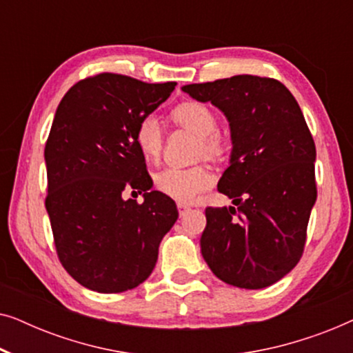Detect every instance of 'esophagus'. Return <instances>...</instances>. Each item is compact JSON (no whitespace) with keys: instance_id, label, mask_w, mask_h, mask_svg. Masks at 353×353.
Masks as SVG:
<instances>
[{"instance_id":"1","label":"esophagus","mask_w":353,"mask_h":353,"mask_svg":"<svg viewBox=\"0 0 353 353\" xmlns=\"http://www.w3.org/2000/svg\"><path fill=\"white\" fill-rule=\"evenodd\" d=\"M188 210H190V205L181 204V202H178V212H180V215H185Z\"/></svg>"}]
</instances>
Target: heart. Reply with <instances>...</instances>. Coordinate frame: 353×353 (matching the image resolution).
<instances>
[{"label": "heart", "mask_w": 353, "mask_h": 353, "mask_svg": "<svg viewBox=\"0 0 353 353\" xmlns=\"http://www.w3.org/2000/svg\"><path fill=\"white\" fill-rule=\"evenodd\" d=\"M172 120L180 127L190 130L196 137L201 138V156L215 159L221 156L225 149V143L216 128V115L209 105L190 101L176 105L172 110ZM134 141L141 152V156L148 162H154L161 157L162 152V130L154 117H144L138 123L134 132ZM212 173L205 165H196L188 168L170 167L157 173L156 186L163 194L172 197L181 204L191 202L194 197L207 190L212 185Z\"/></svg>", "instance_id": "b5f03b06"}]
</instances>
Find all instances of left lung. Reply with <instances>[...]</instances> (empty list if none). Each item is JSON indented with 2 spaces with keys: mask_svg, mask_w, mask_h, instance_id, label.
<instances>
[{
  "mask_svg": "<svg viewBox=\"0 0 353 353\" xmlns=\"http://www.w3.org/2000/svg\"><path fill=\"white\" fill-rule=\"evenodd\" d=\"M181 90L219 108L233 141L219 191L236 207H207L202 257L231 286H272L301 260L316 201V149L302 110L281 81L267 77L234 75Z\"/></svg>",
  "mask_w": 353,
  "mask_h": 353,
  "instance_id": "1",
  "label": "left lung"
}]
</instances>
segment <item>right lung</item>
Here are the masks:
<instances>
[{
	"instance_id": "obj_1",
	"label": "right lung",
	"mask_w": 353,
	"mask_h": 353,
	"mask_svg": "<svg viewBox=\"0 0 353 353\" xmlns=\"http://www.w3.org/2000/svg\"><path fill=\"white\" fill-rule=\"evenodd\" d=\"M175 86L105 72L80 80L57 105L45 148V205L62 267L91 291L139 286L178 219L175 202L151 191L134 141L138 123ZM128 189L143 192L141 205L123 199Z\"/></svg>"
}]
</instances>
